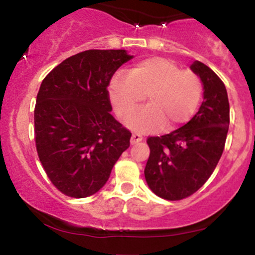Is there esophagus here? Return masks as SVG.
<instances>
[{
    "instance_id": "esophagus-1",
    "label": "esophagus",
    "mask_w": 255,
    "mask_h": 255,
    "mask_svg": "<svg viewBox=\"0 0 255 255\" xmlns=\"http://www.w3.org/2000/svg\"><path fill=\"white\" fill-rule=\"evenodd\" d=\"M143 137L140 134H138V133H133L132 137H130V144H137V143L142 142Z\"/></svg>"
}]
</instances>
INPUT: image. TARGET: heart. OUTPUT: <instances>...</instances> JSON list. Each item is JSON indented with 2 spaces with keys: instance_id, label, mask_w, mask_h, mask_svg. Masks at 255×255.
<instances>
[{
  "instance_id": "b5f03b06",
  "label": "heart",
  "mask_w": 255,
  "mask_h": 255,
  "mask_svg": "<svg viewBox=\"0 0 255 255\" xmlns=\"http://www.w3.org/2000/svg\"><path fill=\"white\" fill-rule=\"evenodd\" d=\"M202 82L192 71L182 70L163 57L137 62L128 75L116 73L108 85V96L116 113L126 117L147 96L150 105L126 118V125L140 133L164 127L172 130L193 117L202 98Z\"/></svg>"
}]
</instances>
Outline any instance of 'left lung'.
Returning a JSON list of instances; mask_svg holds the SVG:
<instances>
[{
  "mask_svg": "<svg viewBox=\"0 0 255 255\" xmlns=\"http://www.w3.org/2000/svg\"><path fill=\"white\" fill-rule=\"evenodd\" d=\"M203 85V102L183 127L149 137L144 168L148 187L158 197L179 201L196 193L216 169L229 128V102L224 83L202 62L190 66Z\"/></svg>",
  "mask_w": 255,
  "mask_h": 255,
  "instance_id": "8db88e82",
  "label": "left lung"
}]
</instances>
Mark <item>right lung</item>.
Listing matches in <instances>:
<instances>
[{
	"instance_id": "1",
	"label": "right lung",
	"mask_w": 255,
	"mask_h": 255,
	"mask_svg": "<svg viewBox=\"0 0 255 255\" xmlns=\"http://www.w3.org/2000/svg\"><path fill=\"white\" fill-rule=\"evenodd\" d=\"M126 49H88L54 67L41 83L34 139L44 172L73 198L97 193L129 147L130 132L115 120L107 87L132 59Z\"/></svg>"
}]
</instances>
